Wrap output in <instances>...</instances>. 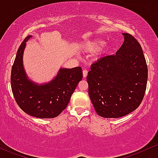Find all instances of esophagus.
Returning <instances> with one entry per match:
<instances>
[{
	"label": "esophagus",
	"mask_w": 158,
	"mask_h": 158,
	"mask_svg": "<svg viewBox=\"0 0 158 158\" xmlns=\"http://www.w3.org/2000/svg\"><path fill=\"white\" fill-rule=\"evenodd\" d=\"M87 75H88V71H87V70H86V69H84L83 71V77H86V76H87Z\"/></svg>",
	"instance_id": "1"
}]
</instances>
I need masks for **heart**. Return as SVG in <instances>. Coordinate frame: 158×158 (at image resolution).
<instances>
[{"mask_svg":"<svg viewBox=\"0 0 158 158\" xmlns=\"http://www.w3.org/2000/svg\"><path fill=\"white\" fill-rule=\"evenodd\" d=\"M103 44H104V41L101 39H92V40H88L83 42L81 44V48L84 51L93 52L101 49ZM109 49H110V46L106 45L104 46L103 49H101V51L103 52L109 51Z\"/></svg>","mask_w":158,"mask_h":158,"instance_id":"b5f03b06","label":"heart"}]
</instances>
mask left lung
Masks as SVG:
<instances>
[{"label": "left lung", "instance_id": "8db88e82", "mask_svg": "<svg viewBox=\"0 0 158 158\" xmlns=\"http://www.w3.org/2000/svg\"><path fill=\"white\" fill-rule=\"evenodd\" d=\"M122 35L124 41L115 55L92 64L86 77L91 101L103 118H118L133 112L146 89L148 69L141 46L131 35Z\"/></svg>", "mask_w": 158, "mask_h": 158}]
</instances>
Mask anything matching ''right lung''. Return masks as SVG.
<instances>
[{
  "instance_id": "1",
  "label": "right lung",
  "mask_w": 158,
  "mask_h": 158,
  "mask_svg": "<svg viewBox=\"0 0 158 158\" xmlns=\"http://www.w3.org/2000/svg\"><path fill=\"white\" fill-rule=\"evenodd\" d=\"M28 36L20 44L11 72V87L20 108L38 118H53L67 106L72 94L83 78L82 69L60 68L49 82L39 84L29 78L23 67V57Z\"/></svg>"
}]
</instances>
